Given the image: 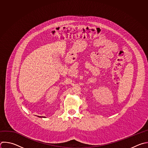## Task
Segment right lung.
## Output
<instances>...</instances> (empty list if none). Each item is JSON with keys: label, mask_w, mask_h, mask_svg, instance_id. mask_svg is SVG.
I'll list each match as a JSON object with an SVG mask.
<instances>
[{"label": "right lung", "mask_w": 148, "mask_h": 148, "mask_svg": "<svg viewBox=\"0 0 148 148\" xmlns=\"http://www.w3.org/2000/svg\"><path fill=\"white\" fill-rule=\"evenodd\" d=\"M38 117H40V118H43L44 117H42V116H38Z\"/></svg>", "instance_id": "obj_1"}]
</instances>
